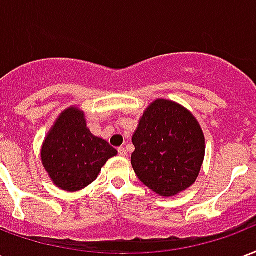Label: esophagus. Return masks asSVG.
I'll use <instances>...</instances> for the list:
<instances>
[{
	"instance_id": "esophagus-1",
	"label": "esophagus",
	"mask_w": 256,
	"mask_h": 256,
	"mask_svg": "<svg viewBox=\"0 0 256 256\" xmlns=\"http://www.w3.org/2000/svg\"><path fill=\"white\" fill-rule=\"evenodd\" d=\"M118 153H120V156H122V157H126V156H128V150L124 149V148H120V149H118Z\"/></svg>"
}]
</instances>
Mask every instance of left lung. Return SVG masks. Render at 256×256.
<instances>
[{
	"mask_svg": "<svg viewBox=\"0 0 256 256\" xmlns=\"http://www.w3.org/2000/svg\"><path fill=\"white\" fill-rule=\"evenodd\" d=\"M132 165L149 189L170 198L196 181L206 156L198 120L181 104L157 99L145 110L132 136Z\"/></svg>",
	"mask_w": 256,
	"mask_h": 256,
	"instance_id": "8db88e82",
	"label": "left lung"
}]
</instances>
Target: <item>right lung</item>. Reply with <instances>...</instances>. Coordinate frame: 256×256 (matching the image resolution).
<instances>
[{
  "label": "right lung",
  "mask_w": 256,
  "mask_h": 256,
  "mask_svg": "<svg viewBox=\"0 0 256 256\" xmlns=\"http://www.w3.org/2000/svg\"><path fill=\"white\" fill-rule=\"evenodd\" d=\"M116 154L108 142L90 132L84 112L70 107L46 136L42 162L56 186L76 192L96 180L103 165Z\"/></svg>",
  "instance_id": "1"
}]
</instances>
